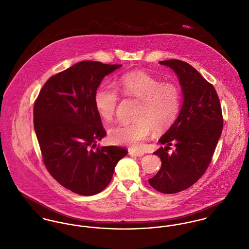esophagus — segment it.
Wrapping results in <instances>:
<instances>
[{
  "instance_id": "obj_1",
  "label": "esophagus",
  "mask_w": 249,
  "mask_h": 249,
  "mask_svg": "<svg viewBox=\"0 0 249 249\" xmlns=\"http://www.w3.org/2000/svg\"><path fill=\"white\" fill-rule=\"evenodd\" d=\"M128 153L130 155H136V156H143L144 155V152L138 151V150H133V149H129Z\"/></svg>"
}]
</instances>
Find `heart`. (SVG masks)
<instances>
[{"instance_id":"obj_1","label":"heart","mask_w":249,"mask_h":249,"mask_svg":"<svg viewBox=\"0 0 249 249\" xmlns=\"http://www.w3.org/2000/svg\"><path fill=\"white\" fill-rule=\"evenodd\" d=\"M118 88L125 96L140 100V105L135 115L136 122L110 129L109 138L115 144L140 149L153 129L155 133L169 130L179 115L181 92L173 83H163L148 73L136 71L122 76ZM118 100L119 95L114 87L99 86L94 96L98 115L105 121H111Z\"/></svg>"}]
</instances>
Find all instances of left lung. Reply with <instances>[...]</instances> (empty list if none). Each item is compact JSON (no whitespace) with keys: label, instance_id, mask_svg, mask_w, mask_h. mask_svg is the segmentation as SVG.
Segmentation results:
<instances>
[{"label":"left lung","instance_id":"1","mask_svg":"<svg viewBox=\"0 0 249 249\" xmlns=\"http://www.w3.org/2000/svg\"><path fill=\"white\" fill-rule=\"evenodd\" d=\"M170 67L179 79L183 94L180 113L163 134L155 155L162 165L150 185L162 193H176L190 188L207 171L223 130V115L213 85L189 63L179 59L159 61ZM176 150L168 153L169 146Z\"/></svg>","mask_w":249,"mask_h":249}]
</instances>
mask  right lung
<instances>
[{"mask_svg": "<svg viewBox=\"0 0 249 249\" xmlns=\"http://www.w3.org/2000/svg\"><path fill=\"white\" fill-rule=\"evenodd\" d=\"M121 64L84 60L50 77L34 105V128L44 165L64 188L79 195L102 192L127 151L96 146L106 132L94 96Z\"/></svg>", "mask_w": 249, "mask_h": 249, "instance_id": "1", "label": "right lung"}]
</instances>
